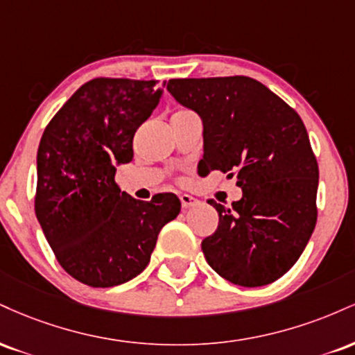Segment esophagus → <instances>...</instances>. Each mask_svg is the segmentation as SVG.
Masks as SVG:
<instances>
[{
  "label": "esophagus",
  "mask_w": 355,
  "mask_h": 355,
  "mask_svg": "<svg viewBox=\"0 0 355 355\" xmlns=\"http://www.w3.org/2000/svg\"><path fill=\"white\" fill-rule=\"evenodd\" d=\"M180 202H182V207L183 209H190V207H193L195 203H197V198H193L191 195L189 193H182L180 195Z\"/></svg>",
  "instance_id": "1"
}]
</instances>
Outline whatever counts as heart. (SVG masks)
I'll return each mask as SVG.
<instances>
[{
	"mask_svg": "<svg viewBox=\"0 0 355 355\" xmlns=\"http://www.w3.org/2000/svg\"><path fill=\"white\" fill-rule=\"evenodd\" d=\"M178 113H189V110H180V112H177V113H175V115H178ZM177 180H178V182H183V178L178 177Z\"/></svg>",
	"mask_w": 355,
	"mask_h": 355,
	"instance_id": "heart-1",
	"label": "heart"
}]
</instances>
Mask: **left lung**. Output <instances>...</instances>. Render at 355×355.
<instances>
[{"label":"left lung","instance_id":"8db88e82","mask_svg":"<svg viewBox=\"0 0 355 355\" xmlns=\"http://www.w3.org/2000/svg\"><path fill=\"white\" fill-rule=\"evenodd\" d=\"M166 89L203 121L200 172L237 178L243 195L218 211L202 250L232 284L275 282L302 255L317 222L319 165L302 118L248 76L173 78Z\"/></svg>","mask_w":355,"mask_h":355}]
</instances>
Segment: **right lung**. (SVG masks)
Here are the masks:
<instances>
[{
    "mask_svg": "<svg viewBox=\"0 0 355 355\" xmlns=\"http://www.w3.org/2000/svg\"><path fill=\"white\" fill-rule=\"evenodd\" d=\"M164 89L157 80L93 78L44 128L35 211L60 266L89 287H113L148 266L162 227L180 214L175 193L141 202L120 190L116 164Z\"/></svg>",
    "mask_w": 355,
    "mask_h": 355,
    "instance_id": "obj_1",
    "label": "right lung"
}]
</instances>
